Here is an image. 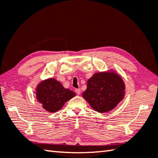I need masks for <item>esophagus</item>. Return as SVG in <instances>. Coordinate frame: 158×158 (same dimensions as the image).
I'll return each mask as SVG.
<instances>
[{
    "instance_id": "obj_1",
    "label": "esophagus",
    "mask_w": 158,
    "mask_h": 158,
    "mask_svg": "<svg viewBox=\"0 0 158 158\" xmlns=\"http://www.w3.org/2000/svg\"><path fill=\"white\" fill-rule=\"evenodd\" d=\"M75 92L77 94H81V89H75Z\"/></svg>"
}]
</instances>
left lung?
Instances as JSON below:
<instances>
[{
    "label": "left lung",
    "instance_id": "obj_1",
    "mask_svg": "<svg viewBox=\"0 0 158 158\" xmlns=\"http://www.w3.org/2000/svg\"><path fill=\"white\" fill-rule=\"evenodd\" d=\"M125 96V84L114 69L94 73L87 81L82 97L92 109L99 113L114 110Z\"/></svg>",
    "mask_w": 158,
    "mask_h": 158
}]
</instances>
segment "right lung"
<instances>
[{"label":"right lung","instance_id":"obj_1","mask_svg":"<svg viewBox=\"0 0 158 158\" xmlns=\"http://www.w3.org/2000/svg\"><path fill=\"white\" fill-rule=\"evenodd\" d=\"M76 94L54 78H48L40 81L35 88V97L42 108L54 113L61 110L64 105Z\"/></svg>","mask_w":158,"mask_h":158}]
</instances>
